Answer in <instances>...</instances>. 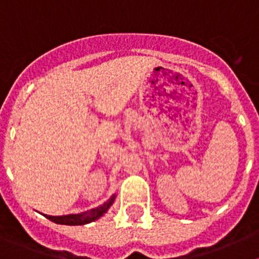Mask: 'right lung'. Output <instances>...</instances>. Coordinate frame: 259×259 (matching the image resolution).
<instances>
[{"instance_id":"1","label":"right lung","mask_w":259,"mask_h":259,"mask_svg":"<svg viewBox=\"0 0 259 259\" xmlns=\"http://www.w3.org/2000/svg\"><path fill=\"white\" fill-rule=\"evenodd\" d=\"M114 200H115V194L111 196V197H110L104 205H101V206H98L92 210H88V211L80 212V214H68V215H61V217H52V215L44 214V217L57 224H66V226H83V224L91 223V222H95L96 219L101 218L102 215L109 210V207L113 205Z\"/></svg>"}]
</instances>
